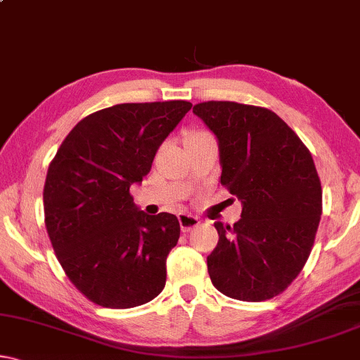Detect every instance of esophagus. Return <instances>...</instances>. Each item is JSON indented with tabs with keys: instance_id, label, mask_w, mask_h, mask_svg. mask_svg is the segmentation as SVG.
Segmentation results:
<instances>
[{
	"instance_id": "1",
	"label": "esophagus",
	"mask_w": 360,
	"mask_h": 360,
	"mask_svg": "<svg viewBox=\"0 0 360 360\" xmlns=\"http://www.w3.org/2000/svg\"><path fill=\"white\" fill-rule=\"evenodd\" d=\"M177 219H179V225H181V230H183V232H189V230L195 229L200 224L199 217H195V215H191V214H186V212L177 215Z\"/></svg>"
}]
</instances>
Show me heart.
<instances>
[{
  "label": "heart",
  "mask_w": 360,
  "mask_h": 360,
  "mask_svg": "<svg viewBox=\"0 0 360 360\" xmlns=\"http://www.w3.org/2000/svg\"><path fill=\"white\" fill-rule=\"evenodd\" d=\"M193 135H202V133H193Z\"/></svg>",
  "instance_id": "b5f03b06"
}]
</instances>
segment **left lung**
I'll use <instances>...</instances> for the list:
<instances>
[{
	"mask_svg": "<svg viewBox=\"0 0 360 360\" xmlns=\"http://www.w3.org/2000/svg\"><path fill=\"white\" fill-rule=\"evenodd\" d=\"M193 112L217 138L220 183L242 202L233 227L214 224L210 280L229 298L270 300L300 275L314 243L323 191L313 156L268 108L204 102Z\"/></svg>",
	"mask_w": 360,
	"mask_h": 360,
	"instance_id": "1",
	"label": "left lung"
}]
</instances>
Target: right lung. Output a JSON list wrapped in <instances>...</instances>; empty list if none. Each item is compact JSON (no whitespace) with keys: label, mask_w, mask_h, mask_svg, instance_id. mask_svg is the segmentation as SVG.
I'll list each match as a JSON object with an SVG mask.
<instances>
[{"label":"right lung","mask_w":360,"mask_h":360,"mask_svg":"<svg viewBox=\"0 0 360 360\" xmlns=\"http://www.w3.org/2000/svg\"><path fill=\"white\" fill-rule=\"evenodd\" d=\"M193 103H120L72 128L47 169L46 229L65 275L90 301L124 309L145 304L166 285V258L179 220L148 215L133 202L158 148Z\"/></svg>","instance_id":"add662e5"}]
</instances>
